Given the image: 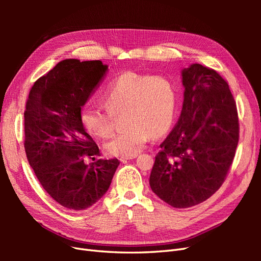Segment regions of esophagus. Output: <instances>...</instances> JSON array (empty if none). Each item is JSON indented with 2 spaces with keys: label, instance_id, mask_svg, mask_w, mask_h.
Masks as SVG:
<instances>
[{
  "label": "esophagus",
  "instance_id": "1",
  "mask_svg": "<svg viewBox=\"0 0 261 261\" xmlns=\"http://www.w3.org/2000/svg\"><path fill=\"white\" fill-rule=\"evenodd\" d=\"M135 158H136V155H134V156H127V158H121V161L122 162H126V161H127V160H132V159H135Z\"/></svg>",
  "mask_w": 261,
  "mask_h": 261
}]
</instances>
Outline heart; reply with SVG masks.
Here are the masks:
<instances>
[{
	"instance_id": "b5f03b06",
	"label": "heart",
	"mask_w": 261,
	"mask_h": 261,
	"mask_svg": "<svg viewBox=\"0 0 261 261\" xmlns=\"http://www.w3.org/2000/svg\"><path fill=\"white\" fill-rule=\"evenodd\" d=\"M108 109L85 105L80 113L83 127L96 137L113 130L114 115L126 111L128 129L110 138L105 146L110 155L134 156L152 136L167 134L174 122L177 93L174 84L164 76L123 73L109 85L105 93Z\"/></svg>"
}]
</instances>
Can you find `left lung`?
<instances>
[{
  "mask_svg": "<svg viewBox=\"0 0 261 261\" xmlns=\"http://www.w3.org/2000/svg\"><path fill=\"white\" fill-rule=\"evenodd\" d=\"M181 80L183 108L160 145L149 184L170 206L189 208L223 184L239 144L240 125L228 84L215 69L195 63L181 70Z\"/></svg>",
  "mask_w": 261,
  "mask_h": 261,
  "instance_id": "obj_1",
  "label": "left lung"
}]
</instances>
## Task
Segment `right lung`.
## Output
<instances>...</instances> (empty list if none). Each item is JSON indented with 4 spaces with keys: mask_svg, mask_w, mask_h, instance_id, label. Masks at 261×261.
Listing matches in <instances>:
<instances>
[{
    "mask_svg": "<svg viewBox=\"0 0 261 261\" xmlns=\"http://www.w3.org/2000/svg\"><path fill=\"white\" fill-rule=\"evenodd\" d=\"M108 70L101 61L67 59L58 63L31 87L26 102L25 151L44 191L61 206L84 210L109 189L120 164L85 158L99 154L81 123L80 113Z\"/></svg>",
    "mask_w": 261,
    "mask_h": 261,
    "instance_id": "add662e5",
    "label": "right lung"
}]
</instances>
